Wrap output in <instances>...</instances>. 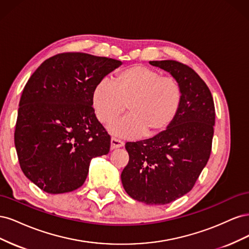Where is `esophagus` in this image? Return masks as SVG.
I'll return each mask as SVG.
<instances>
[{
    "label": "esophagus",
    "mask_w": 249,
    "mask_h": 249,
    "mask_svg": "<svg viewBox=\"0 0 249 249\" xmlns=\"http://www.w3.org/2000/svg\"><path fill=\"white\" fill-rule=\"evenodd\" d=\"M124 145V141L119 140L117 138H111V149H114V148H118V147H122Z\"/></svg>",
    "instance_id": "34e87169"
}]
</instances>
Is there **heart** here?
<instances>
[{"label":"heart","mask_w":249,"mask_h":249,"mask_svg":"<svg viewBox=\"0 0 249 249\" xmlns=\"http://www.w3.org/2000/svg\"><path fill=\"white\" fill-rule=\"evenodd\" d=\"M179 83L171 76L143 65H132L116 73L113 84L101 81L92 91L95 115L109 124L123 114L129 115L112 124L110 131L125 138L142 134L152 137L164 132L175 120L182 104Z\"/></svg>","instance_id":"1"}]
</instances>
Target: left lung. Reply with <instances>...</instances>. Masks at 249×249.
<instances>
[{
	"label": "left lung",
	"mask_w": 249,
	"mask_h": 249,
	"mask_svg": "<svg viewBox=\"0 0 249 249\" xmlns=\"http://www.w3.org/2000/svg\"><path fill=\"white\" fill-rule=\"evenodd\" d=\"M182 88L172 124L153 138L126 142L129 163L122 172L125 192L146 205H166L189 192L207 165L215 124L213 96L191 67L175 60L149 61Z\"/></svg>",
	"instance_id": "left-lung-1"
}]
</instances>
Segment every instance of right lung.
Instances as JSON below:
<instances>
[{
    "instance_id": "right-lung-1",
    "label": "right lung",
    "mask_w": 249,
    "mask_h": 249,
    "mask_svg": "<svg viewBox=\"0 0 249 249\" xmlns=\"http://www.w3.org/2000/svg\"><path fill=\"white\" fill-rule=\"evenodd\" d=\"M122 61L62 53L42 62L22 90L14 144L24 175L44 192L78 189L110 135L92 108L94 87Z\"/></svg>"
}]
</instances>
